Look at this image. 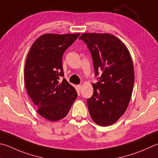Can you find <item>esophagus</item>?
<instances>
[{
	"label": "esophagus",
	"instance_id": "esophagus-1",
	"mask_svg": "<svg viewBox=\"0 0 158 158\" xmlns=\"http://www.w3.org/2000/svg\"><path fill=\"white\" fill-rule=\"evenodd\" d=\"M77 88H78L79 90H81L82 89V85H77Z\"/></svg>",
	"mask_w": 158,
	"mask_h": 158
}]
</instances>
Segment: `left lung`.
I'll return each mask as SVG.
<instances>
[{
	"mask_svg": "<svg viewBox=\"0 0 158 158\" xmlns=\"http://www.w3.org/2000/svg\"><path fill=\"white\" fill-rule=\"evenodd\" d=\"M79 39L90 52L95 76L102 73L87 99L89 113L96 124L108 127L128 108L135 80L133 61L127 47L113 34L84 33Z\"/></svg>",
	"mask_w": 158,
	"mask_h": 158,
	"instance_id": "1",
	"label": "left lung"
}]
</instances>
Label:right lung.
Returning <instances> with one entry per match:
<instances>
[{"instance_id":"add662e5","label":"right lung","mask_w":158,"mask_h":158,"mask_svg":"<svg viewBox=\"0 0 158 158\" xmlns=\"http://www.w3.org/2000/svg\"><path fill=\"white\" fill-rule=\"evenodd\" d=\"M77 34H45L30 48L25 61L24 81L37 113L50 122L67 115L77 93L64 77L62 57L78 38Z\"/></svg>"}]
</instances>
